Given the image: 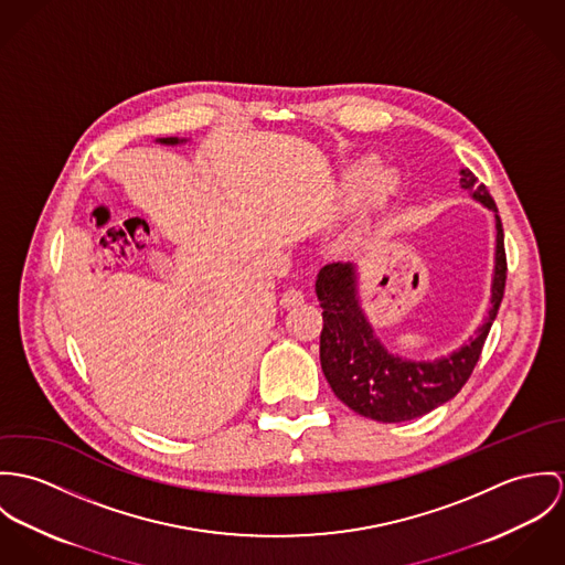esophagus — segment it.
Here are the masks:
<instances>
[{
    "instance_id": "esophagus-1",
    "label": "esophagus",
    "mask_w": 565,
    "mask_h": 565,
    "mask_svg": "<svg viewBox=\"0 0 565 565\" xmlns=\"http://www.w3.org/2000/svg\"><path fill=\"white\" fill-rule=\"evenodd\" d=\"M303 303V292L297 290V288H288L284 295H281V306L284 308H297Z\"/></svg>"
}]
</instances>
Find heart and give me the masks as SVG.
Instances as JSON below:
<instances>
[{
  "label": "heart",
  "mask_w": 565,
  "mask_h": 565,
  "mask_svg": "<svg viewBox=\"0 0 565 565\" xmlns=\"http://www.w3.org/2000/svg\"><path fill=\"white\" fill-rule=\"evenodd\" d=\"M398 180L394 175V171L390 169H376L373 160H360L355 164H351L344 173H342V196L347 203L358 201L362 194L366 196V214H364V225L355 227L349 236H347V245L353 247L358 243H362V234L366 230L369 218L376 214L379 210H383L387 205V201L392 199V194L396 192Z\"/></svg>",
  "instance_id": "obj_1"
}]
</instances>
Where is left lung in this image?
<instances>
[{"label":"left lung","mask_w":565,"mask_h":565,"mask_svg":"<svg viewBox=\"0 0 565 565\" xmlns=\"http://www.w3.org/2000/svg\"><path fill=\"white\" fill-rule=\"evenodd\" d=\"M459 186L494 212L497 252L490 310L475 335L438 360H409L385 349L362 310L358 266L333 262L316 275L322 308L320 366L333 394L360 416L379 423L414 420L450 401L472 375L490 327L501 308L507 279L502 223L492 194L470 169L459 171Z\"/></svg>","instance_id":"left-lung-1"}]
</instances>
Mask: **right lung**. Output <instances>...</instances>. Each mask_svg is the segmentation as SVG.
I'll list each match as a JSON object with an SVG mask.
<instances>
[{
    "instance_id": "add662e5",
    "label": "right lung",
    "mask_w": 565,
    "mask_h": 565,
    "mask_svg": "<svg viewBox=\"0 0 565 565\" xmlns=\"http://www.w3.org/2000/svg\"><path fill=\"white\" fill-rule=\"evenodd\" d=\"M156 142L160 145H180V142H186V138H178V136H169V138H158Z\"/></svg>"
}]
</instances>
